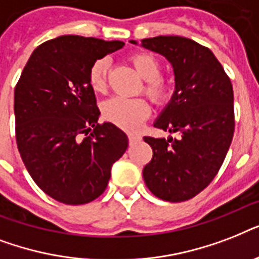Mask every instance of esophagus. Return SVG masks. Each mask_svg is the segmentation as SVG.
<instances>
[{
	"label": "esophagus",
	"instance_id": "esophagus-1",
	"mask_svg": "<svg viewBox=\"0 0 259 259\" xmlns=\"http://www.w3.org/2000/svg\"><path fill=\"white\" fill-rule=\"evenodd\" d=\"M141 141V137L140 136H136V134H129V144L130 145H134L137 142Z\"/></svg>",
	"mask_w": 259,
	"mask_h": 259
}]
</instances>
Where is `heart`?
I'll return each mask as SVG.
<instances>
[{
  "instance_id": "heart-1",
  "label": "heart",
  "mask_w": 259,
  "mask_h": 259,
  "mask_svg": "<svg viewBox=\"0 0 259 259\" xmlns=\"http://www.w3.org/2000/svg\"><path fill=\"white\" fill-rule=\"evenodd\" d=\"M130 62L141 76L144 83V93L150 101L161 105L168 101L170 95V84L160 75L161 64L154 55L149 52H136L130 56ZM107 71L109 60L98 59L89 70V84L95 93H105L107 87ZM149 106L141 98L113 97L102 106V114L106 121L111 122L118 127L127 132H134L142 125L149 115Z\"/></svg>"
}]
</instances>
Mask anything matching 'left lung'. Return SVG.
<instances>
[{
    "label": "left lung",
    "mask_w": 259,
    "mask_h": 259,
    "mask_svg": "<svg viewBox=\"0 0 259 259\" xmlns=\"http://www.w3.org/2000/svg\"><path fill=\"white\" fill-rule=\"evenodd\" d=\"M141 46L165 56L175 72V93L154 127L181 136L144 137L153 157L142 176L154 196L189 200L213 180L231 145L233 84L211 50L191 38L157 36L144 38Z\"/></svg>",
    "instance_id": "left-lung-1"
}]
</instances>
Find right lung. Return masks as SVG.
<instances>
[{
	"label": "right lung",
	"mask_w": 259,
	"mask_h": 259,
	"mask_svg": "<svg viewBox=\"0 0 259 259\" xmlns=\"http://www.w3.org/2000/svg\"><path fill=\"white\" fill-rule=\"evenodd\" d=\"M122 41L66 34L30 55L14 89L16 141L33 181L64 204H86L105 192L111 166L127 149V136L99 109L89 84L98 59Z\"/></svg>",
	"instance_id": "obj_1"
}]
</instances>
